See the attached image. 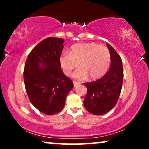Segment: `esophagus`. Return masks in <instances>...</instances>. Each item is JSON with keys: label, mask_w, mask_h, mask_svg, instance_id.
I'll use <instances>...</instances> for the list:
<instances>
[{"label": "esophagus", "mask_w": 149, "mask_h": 149, "mask_svg": "<svg viewBox=\"0 0 149 149\" xmlns=\"http://www.w3.org/2000/svg\"><path fill=\"white\" fill-rule=\"evenodd\" d=\"M73 84H74V86H77V85L79 84V82H77V81H73Z\"/></svg>", "instance_id": "34e87169"}]
</instances>
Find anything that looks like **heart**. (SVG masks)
<instances>
[{
	"label": "heart",
	"mask_w": 149,
	"mask_h": 149,
	"mask_svg": "<svg viewBox=\"0 0 149 149\" xmlns=\"http://www.w3.org/2000/svg\"><path fill=\"white\" fill-rule=\"evenodd\" d=\"M60 61L63 71L68 76L79 64L81 69L74 76L77 78L87 76L94 80L104 76L109 69L111 54L107 47L95 42L81 43L72 46L69 54H63Z\"/></svg>",
	"instance_id": "b5f03b06"
}]
</instances>
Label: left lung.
<instances>
[{"mask_svg":"<svg viewBox=\"0 0 149 149\" xmlns=\"http://www.w3.org/2000/svg\"><path fill=\"white\" fill-rule=\"evenodd\" d=\"M111 54V64L109 72L100 79L84 83L87 92L83 104L89 113L102 115L115 107L123 84V69L121 57L113 47L107 44Z\"/></svg>","mask_w":149,"mask_h":149,"instance_id":"1","label":"left lung"}]
</instances>
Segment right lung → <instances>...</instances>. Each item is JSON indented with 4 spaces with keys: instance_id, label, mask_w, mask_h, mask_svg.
Masks as SVG:
<instances>
[{
    "instance_id": "1",
    "label": "right lung",
    "mask_w": 149,
    "mask_h": 149,
    "mask_svg": "<svg viewBox=\"0 0 149 149\" xmlns=\"http://www.w3.org/2000/svg\"><path fill=\"white\" fill-rule=\"evenodd\" d=\"M64 42L63 38L56 37L42 40L28 54L24 66V81L28 98L45 115L62 111L67 95L74 87L60 68Z\"/></svg>"
}]
</instances>
